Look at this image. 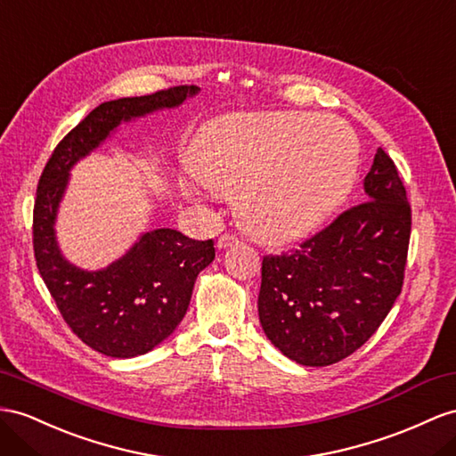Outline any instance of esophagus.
Instances as JSON below:
<instances>
[{
  "label": "esophagus",
  "instance_id": "1",
  "mask_svg": "<svg viewBox=\"0 0 456 456\" xmlns=\"http://www.w3.org/2000/svg\"><path fill=\"white\" fill-rule=\"evenodd\" d=\"M235 244H239V239L232 237V235H221L217 239V248L219 250H225L229 247H235Z\"/></svg>",
  "mask_w": 456,
  "mask_h": 456
}]
</instances>
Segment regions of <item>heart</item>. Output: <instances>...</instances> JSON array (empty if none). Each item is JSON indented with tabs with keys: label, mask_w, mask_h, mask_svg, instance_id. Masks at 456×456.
<instances>
[{
	"label": "heart",
	"mask_w": 456,
	"mask_h": 456,
	"mask_svg": "<svg viewBox=\"0 0 456 456\" xmlns=\"http://www.w3.org/2000/svg\"><path fill=\"white\" fill-rule=\"evenodd\" d=\"M191 173L212 194L235 198L256 240L289 244L316 232L353 192L358 142L330 115L229 113L198 134Z\"/></svg>",
	"instance_id": "b5f03b06"
}]
</instances>
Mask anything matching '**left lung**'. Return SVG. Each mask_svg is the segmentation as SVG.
Listing matches in <instances>:
<instances>
[{
	"label": "left lung",
	"mask_w": 456,
	"mask_h": 456,
	"mask_svg": "<svg viewBox=\"0 0 456 456\" xmlns=\"http://www.w3.org/2000/svg\"><path fill=\"white\" fill-rule=\"evenodd\" d=\"M364 192V204L346 209L298 250L262 262V330L297 364L330 366L353 354L401 295L411 206L381 148Z\"/></svg>",
	"instance_id": "obj_1"
}]
</instances>
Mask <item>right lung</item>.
<instances>
[{
  "instance_id": "add662e5",
  "label": "right lung",
  "mask_w": 456,
  "mask_h": 456,
  "mask_svg": "<svg viewBox=\"0 0 456 456\" xmlns=\"http://www.w3.org/2000/svg\"><path fill=\"white\" fill-rule=\"evenodd\" d=\"M200 88L177 86L150 96L103 102L92 110L45 163L34 204V256L38 272L78 339L111 358H134L161 345L179 328L198 273L214 262V240H194L175 229H154L100 270L65 258L57 242V214L71 169L119 126L156 111L175 110Z\"/></svg>"
}]
</instances>
